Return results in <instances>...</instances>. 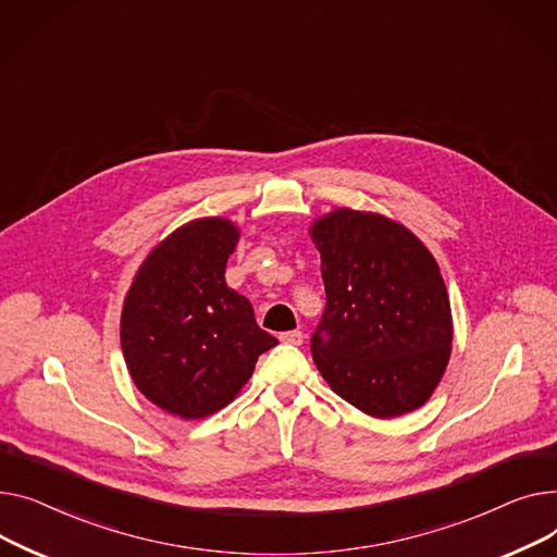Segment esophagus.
Wrapping results in <instances>:
<instances>
[{"mask_svg":"<svg viewBox=\"0 0 557 557\" xmlns=\"http://www.w3.org/2000/svg\"><path fill=\"white\" fill-rule=\"evenodd\" d=\"M278 339H281L283 344L299 346V344H304V333H301V331H287V333H281Z\"/></svg>","mask_w":557,"mask_h":557,"instance_id":"esophagus-1","label":"esophagus"}]
</instances>
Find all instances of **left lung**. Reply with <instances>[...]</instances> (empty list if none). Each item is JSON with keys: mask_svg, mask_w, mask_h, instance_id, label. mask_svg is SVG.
<instances>
[{"mask_svg": "<svg viewBox=\"0 0 557 557\" xmlns=\"http://www.w3.org/2000/svg\"><path fill=\"white\" fill-rule=\"evenodd\" d=\"M325 310L312 359L339 398L373 418L430 400L451 352L447 287L432 251L380 213L335 209L310 226Z\"/></svg>", "mask_w": 557, "mask_h": 557, "instance_id": "8db88e82", "label": "left lung"}]
</instances>
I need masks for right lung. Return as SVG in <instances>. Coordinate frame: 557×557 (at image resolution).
<instances>
[{
  "mask_svg": "<svg viewBox=\"0 0 557 557\" xmlns=\"http://www.w3.org/2000/svg\"><path fill=\"white\" fill-rule=\"evenodd\" d=\"M240 238L226 218H200L163 238L141 263L121 312V348L141 394L180 418L232 403L256 359L278 344L224 281Z\"/></svg>",
  "mask_w": 557,
  "mask_h": 557,
  "instance_id": "add662e5",
  "label": "right lung"
}]
</instances>
